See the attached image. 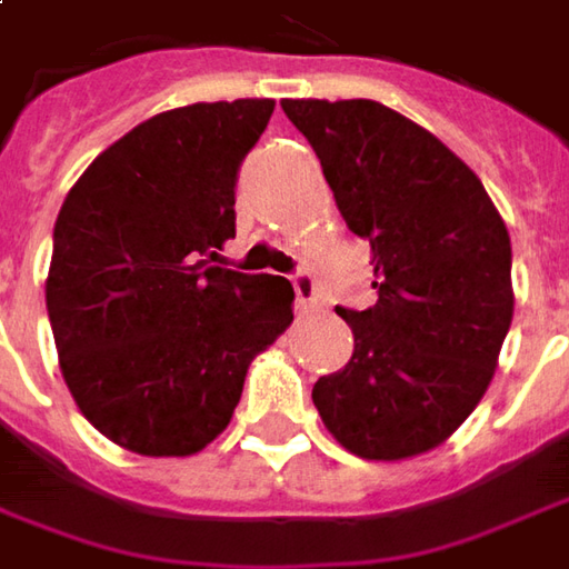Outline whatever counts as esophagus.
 <instances>
[{
    "label": "esophagus",
    "mask_w": 569,
    "mask_h": 569,
    "mask_svg": "<svg viewBox=\"0 0 569 569\" xmlns=\"http://www.w3.org/2000/svg\"><path fill=\"white\" fill-rule=\"evenodd\" d=\"M292 286H296V308H299V315H302V318L318 315V311H321V299H318V289L311 283V277L299 273V277L292 280Z\"/></svg>",
    "instance_id": "esophagus-1"
}]
</instances>
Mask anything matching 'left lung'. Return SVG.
Returning <instances> with one entry per match:
<instances>
[{"mask_svg": "<svg viewBox=\"0 0 569 569\" xmlns=\"http://www.w3.org/2000/svg\"><path fill=\"white\" fill-rule=\"evenodd\" d=\"M346 226L371 242L378 302L337 308L352 359L311 390L362 460L441 447L485 397L513 321L510 232L481 179L428 128L375 100H283Z\"/></svg>", "mask_w": 569, "mask_h": 569, "instance_id": "8db88e82", "label": "left lung"}]
</instances>
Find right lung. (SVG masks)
I'll return each instance as SVG.
<instances>
[{
    "mask_svg": "<svg viewBox=\"0 0 569 569\" xmlns=\"http://www.w3.org/2000/svg\"><path fill=\"white\" fill-rule=\"evenodd\" d=\"M273 100L150 116L71 186L47 277L59 368L81 416L141 457H191L232 419L248 365L292 323V283L213 267L236 172Z\"/></svg>",
    "mask_w": 569,
    "mask_h": 569,
    "instance_id": "obj_1",
    "label": "right lung"
}]
</instances>
